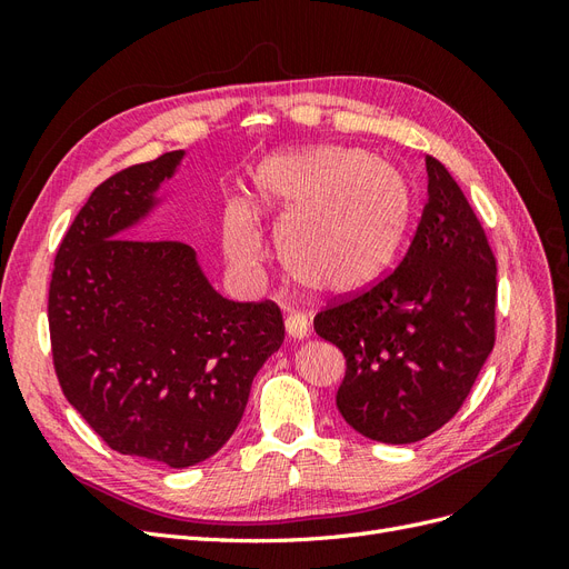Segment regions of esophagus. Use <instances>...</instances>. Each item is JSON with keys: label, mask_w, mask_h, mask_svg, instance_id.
<instances>
[{"label": "esophagus", "mask_w": 569, "mask_h": 569, "mask_svg": "<svg viewBox=\"0 0 569 569\" xmlns=\"http://www.w3.org/2000/svg\"><path fill=\"white\" fill-rule=\"evenodd\" d=\"M284 330H287L289 339L299 341V339H306L308 332H311V322H308V318L301 313H291L284 320Z\"/></svg>", "instance_id": "34e87169"}]
</instances>
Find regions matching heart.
Instances as JSON below:
<instances>
[{
  "instance_id": "1",
  "label": "heart",
  "mask_w": 569,
  "mask_h": 569,
  "mask_svg": "<svg viewBox=\"0 0 569 569\" xmlns=\"http://www.w3.org/2000/svg\"><path fill=\"white\" fill-rule=\"evenodd\" d=\"M253 216L280 220V258L299 284L349 297L396 261L410 228L412 192L399 168L360 149H282L251 170L247 203L232 201L222 216V247L244 272L263 261Z\"/></svg>"
}]
</instances>
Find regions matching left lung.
Here are the masks:
<instances>
[{
	"instance_id": "1",
	"label": "left lung",
	"mask_w": 569,
	"mask_h": 569,
	"mask_svg": "<svg viewBox=\"0 0 569 569\" xmlns=\"http://www.w3.org/2000/svg\"><path fill=\"white\" fill-rule=\"evenodd\" d=\"M425 163L427 201L401 266L313 320L347 358L341 418L382 443L420 441L449 422L496 339L487 234L443 163Z\"/></svg>"
}]
</instances>
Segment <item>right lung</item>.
<instances>
[{
	"mask_svg": "<svg viewBox=\"0 0 569 569\" xmlns=\"http://www.w3.org/2000/svg\"><path fill=\"white\" fill-rule=\"evenodd\" d=\"M184 151L101 182L59 247L49 335L59 385L113 451L189 468L222 449L256 372L282 347L272 301L220 297L197 251L126 239L163 203Z\"/></svg>",
	"mask_w": 569,
	"mask_h": 569,
	"instance_id": "obj_1",
	"label": "right lung"
}]
</instances>
